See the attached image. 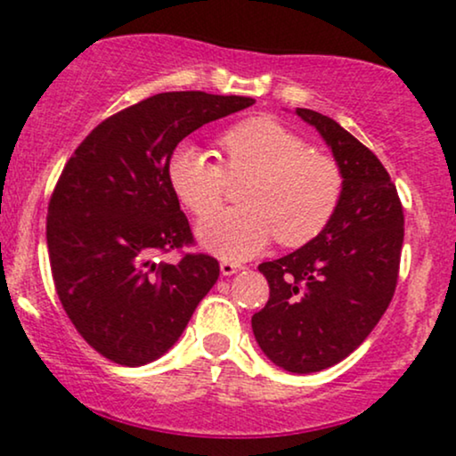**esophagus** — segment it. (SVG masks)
I'll use <instances>...</instances> for the list:
<instances>
[{
  "label": "esophagus",
  "instance_id": "esophagus-1",
  "mask_svg": "<svg viewBox=\"0 0 456 456\" xmlns=\"http://www.w3.org/2000/svg\"><path fill=\"white\" fill-rule=\"evenodd\" d=\"M238 270H242V265L235 264V261H227V259L221 261V274H223V276H232V274H235V272H238Z\"/></svg>",
  "mask_w": 456,
  "mask_h": 456
}]
</instances>
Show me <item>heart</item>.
I'll list each match as a JSON object with an SVG mask.
<instances>
[{
  "label": "heart",
  "mask_w": 456,
  "mask_h": 456,
  "mask_svg": "<svg viewBox=\"0 0 456 456\" xmlns=\"http://www.w3.org/2000/svg\"><path fill=\"white\" fill-rule=\"evenodd\" d=\"M218 148L221 160L214 162L197 145L182 143L167 165L171 191L197 218L209 216L229 183L245 182L239 191L242 208L199 224V240L218 257H253L272 238L285 248L305 246L341 206V165L276 119H244L224 130Z\"/></svg>",
  "instance_id": "b5f03b06"
}]
</instances>
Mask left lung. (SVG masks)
Returning a JSON list of instances; mask_svg holds the SVG:
<instances>
[{"mask_svg": "<svg viewBox=\"0 0 456 456\" xmlns=\"http://www.w3.org/2000/svg\"><path fill=\"white\" fill-rule=\"evenodd\" d=\"M296 113L332 148L345 191L315 240L259 265L270 297L250 323L272 362L291 373H315L360 347L390 306L405 216L396 186L373 151L328 115Z\"/></svg>", "mask_w": 456, "mask_h": 456, "instance_id": "obj_1", "label": "left lung"}]
</instances>
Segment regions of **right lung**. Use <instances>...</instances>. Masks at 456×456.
Segmentation results:
<instances>
[{
	"label": "right lung",
	"mask_w": 456,
	"mask_h": 456,
	"mask_svg": "<svg viewBox=\"0 0 456 456\" xmlns=\"http://www.w3.org/2000/svg\"><path fill=\"white\" fill-rule=\"evenodd\" d=\"M253 102L156 94L98 124L64 165L46 214L51 274L72 326L111 362L165 354L216 282L218 261L184 250L195 235L167 165L182 139ZM174 249L180 262L155 261Z\"/></svg>",
	"instance_id": "right-lung-1"
}]
</instances>
